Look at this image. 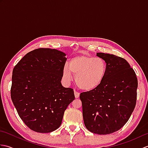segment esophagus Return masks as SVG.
Listing matches in <instances>:
<instances>
[{
  "instance_id": "34e87169",
  "label": "esophagus",
  "mask_w": 148,
  "mask_h": 148,
  "mask_svg": "<svg viewBox=\"0 0 148 148\" xmlns=\"http://www.w3.org/2000/svg\"><path fill=\"white\" fill-rule=\"evenodd\" d=\"M74 95H75V98L77 99L79 97V93H78L76 91H74Z\"/></svg>"
}]
</instances>
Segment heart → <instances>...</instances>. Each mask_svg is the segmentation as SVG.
Segmentation results:
<instances>
[{
    "label": "heart",
    "instance_id": "1",
    "mask_svg": "<svg viewBox=\"0 0 148 148\" xmlns=\"http://www.w3.org/2000/svg\"><path fill=\"white\" fill-rule=\"evenodd\" d=\"M108 71L106 62L102 58L80 55L72 58L69 67L63 69V78L67 82L71 81L72 73L75 75L77 86L84 91H91L99 87L103 82Z\"/></svg>",
    "mask_w": 148,
    "mask_h": 148
}]
</instances>
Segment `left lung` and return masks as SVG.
Returning <instances> with one entry per match:
<instances>
[{
  "label": "left lung",
  "mask_w": 148,
  "mask_h": 148,
  "mask_svg": "<svg viewBox=\"0 0 148 148\" xmlns=\"http://www.w3.org/2000/svg\"><path fill=\"white\" fill-rule=\"evenodd\" d=\"M108 65L106 77L95 90L80 94L86 128L99 135L119 130L129 119L136 106L138 86L134 69L124 58L97 53Z\"/></svg>",
  "instance_id": "obj_1"
}]
</instances>
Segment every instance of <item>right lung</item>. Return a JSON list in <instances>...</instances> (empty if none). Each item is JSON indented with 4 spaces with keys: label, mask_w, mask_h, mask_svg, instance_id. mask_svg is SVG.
I'll use <instances>...</instances> for the list:
<instances>
[{
    "label": "right lung",
    "mask_w": 148,
    "mask_h": 148,
    "mask_svg": "<svg viewBox=\"0 0 148 148\" xmlns=\"http://www.w3.org/2000/svg\"><path fill=\"white\" fill-rule=\"evenodd\" d=\"M65 56L56 49H37L25 55L12 71V103L25 124L37 132L59 128L75 99L73 90L61 83Z\"/></svg>",
    "instance_id": "right-lung-1"
}]
</instances>
